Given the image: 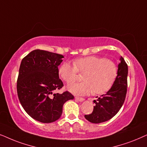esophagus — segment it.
<instances>
[{"label":"esophagus","instance_id":"esophagus-1","mask_svg":"<svg viewBox=\"0 0 147 147\" xmlns=\"http://www.w3.org/2000/svg\"><path fill=\"white\" fill-rule=\"evenodd\" d=\"M75 99H76V100L80 101V102H82V101H85V99L81 98V97H75Z\"/></svg>","mask_w":147,"mask_h":147}]
</instances>
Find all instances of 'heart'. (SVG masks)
Masks as SVG:
<instances>
[{
  "instance_id": "1",
  "label": "heart",
  "mask_w": 147,
  "mask_h": 147,
  "mask_svg": "<svg viewBox=\"0 0 147 147\" xmlns=\"http://www.w3.org/2000/svg\"><path fill=\"white\" fill-rule=\"evenodd\" d=\"M78 71L85 72L83 82L72 83L68 89L77 95L102 94L111 89L118 76V67L114 62L104 58L90 56L76 60L74 64L64 62L59 68L62 79L67 83L77 79Z\"/></svg>"
}]
</instances>
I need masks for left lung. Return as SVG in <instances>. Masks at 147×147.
<instances>
[{
	"label": "left lung",
	"instance_id": "left-lung-1",
	"mask_svg": "<svg viewBox=\"0 0 147 147\" xmlns=\"http://www.w3.org/2000/svg\"><path fill=\"white\" fill-rule=\"evenodd\" d=\"M118 66V76L112 87L106 93L93 102L95 105L91 114L85 118L94 124L104 122L112 118L118 112L124 102L127 92L128 65L121 56Z\"/></svg>",
	"mask_w": 147,
	"mask_h": 147
}]
</instances>
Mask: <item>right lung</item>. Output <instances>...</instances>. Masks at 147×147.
<instances>
[{
  "label": "right lung",
  "mask_w": 147,
  "mask_h": 147,
  "mask_svg": "<svg viewBox=\"0 0 147 147\" xmlns=\"http://www.w3.org/2000/svg\"><path fill=\"white\" fill-rule=\"evenodd\" d=\"M63 58L61 54L35 50L21 61L17 95L27 114L38 122L51 123L58 120L64 103L74 99L68 91L54 93L63 87L58 73V66Z\"/></svg>",
  "instance_id": "right-lung-1"
}]
</instances>
